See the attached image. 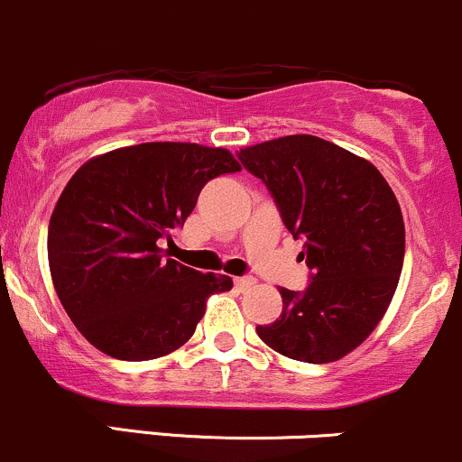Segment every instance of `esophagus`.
Masks as SVG:
<instances>
[{"label":"esophagus","mask_w":462,"mask_h":462,"mask_svg":"<svg viewBox=\"0 0 462 462\" xmlns=\"http://www.w3.org/2000/svg\"><path fill=\"white\" fill-rule=\"evenodd\" d=\"M233 284H236L237 291H249L251 286L255 284V280H253V277H236V280H233Z\"/></svg>","instance_id":"esophagus-1"}]
</instances>
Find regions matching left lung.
<instances>
[{
  "instance_id": "left-lung-1",
  "label": "left lung",
  "mask_w": 462,
  "mask_h": 462,
  "mask_svg": "<svg viewBox=\"0 0 462 462\" xmlns=\"http://www.w3.org/2000/svg\"><path fill=\"white\" fill-rule=\"evenodd\" d=\"M237 158L269 187L312 271L304 292L280 289L282 315L257 335L289 359L339 361L379 326L399 286L405 225L394 191L370 161L310 134L242 147Z\"/></svg>"
}]
</instances>
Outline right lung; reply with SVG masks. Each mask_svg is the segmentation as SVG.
<instances>
[{
    "mask_svg": "<svg viewBox=\"0 0 462 462\" xmlns=\"http://www.w3.org/2000/svg\"><path fill=\"white\" fill-rule=\"evenodd\" d=\"M225 147L141 143L94 156L59 196L48 225L54 291L97 350L150 361L191 339L207 300L229 275L162 257L211 178L240 171Z\"/></svg>",
    "mask_w": 462,
    "mask_h": 462,
    "instance_id": "1",
    "label": "right lung"
}]
</instances>
